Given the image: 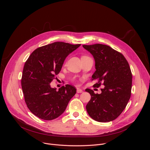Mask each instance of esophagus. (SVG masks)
<instances>
[{
    "instance_id": "esophagus-1",
    "label": "esophagus",
    "mask_w": 150,
    "mask_h": 150,
    "mask_svg": "<svg viewBox=\"0 0 150 150\" xmlns=\"http://www.w3.org/2000/svg\"><path fill=\"white\" fill-rule=\"evenodd\" d=\"M76 92L77 93H81L83 92V90L80 89V88H77V90H76Z\"/></svg>"
}]
</instances>
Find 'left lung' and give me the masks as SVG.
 I'll return each instance as SVG.
<instances>
[{"label": "left lung", "instance_id": "left-lung-1", "mask_svg": "<svg viewBox=\"0 0 150 150\" xmlns=\"http://www.w3.org/2000/svg\"><path fill=\"white\" fill-rule=\"evenodd\" d=\"M82 46L95 60L96 71L91 79L97 82L93 86H104L100 94L91 89L85 90L91 96L86 105L87 113L97 122L112 121L122 113L131 97L132 75L129 63L122 53L109 46L95 44Z\"/></svg>", "mask_w": 150, "mask_h": 150}]
</instances>
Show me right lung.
Segmentation results:
<instances>
[{
  "mask_svg": "<svg viewBox=\"0 0 150 150\" xmlns=\"http://www.w3.org/2000/svg\"><path fill=\"white\" fill-rule=\"evenodd\" d=\"M81 46L54 42L35 49L25 63L21 85L25 103L35 116L46 120L58 117L76 94L71 85L58 91L50 83L60 71L66 57Z\"/></svg>",
  "mask_w": 150,
  "mask_h": 150,
  "instance_id": "obj_1",
  "label": "right lung"
}]
</instances>
